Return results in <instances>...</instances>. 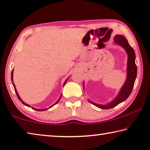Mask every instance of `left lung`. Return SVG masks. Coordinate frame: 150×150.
Masks as SVG:
<instances>
[{
	"label": "left lung",
	"mask_w": 150,
	"mask_h": 150,
	"mask_svg": "<svg viewBox=\"0 0 150 150\" xmlns=\"http://www.w3.org/2000/svg\"><path fill=\"white\" fill-rule=\"evenodd\" d=\"M115 42L116 44L121 45L128 54V64H127V78L126 82L122 87L120 93L116 96L115 100L107 105H98L92 101L89 100L93 105L102 109H110L115 107L118 104L123 102L127 98L132 91L134 82H135L137 75V66L135 63L136 55L134 50L128 44L127 40L122 35H116L115 37ZM84 87V86H83Z\"/></svg>",
	"instance_id": "8db88e82"
}]
</instances>
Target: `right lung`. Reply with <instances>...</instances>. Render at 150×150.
<instances>
[{
    "label": "right lung",
    "instance_id": "obj_1",
    "mask_svg": "<svg viewBox=\"0 0 150 150\" xmlns=\"http://www.w3.org/2000/svg\"><path fill=\"white\" fill-rule=\"evenodd\" d=\"M12 77H13V70H12V73H11V80H12V81H13V78H12ZM67 80H66L65 81V83H63V85H65V83H66V82H67ZM12 85H13V86H14V90H15V92H16V95H17V96H18V99L20 100V101H21V102H22V104H23V105H26V106H29V107H30V106L29 105H28V104H26V103H25L24 102V101H22V100L21 99V98H20V96H19V95H18V93H17V91H16V87H15V85H14V83H12ZM62 95H61V96H60V98H59V100H58L57 101V102L56 103H54V105H53L52 106H50V108H51V107H52V106H54L55 105H56V104L57 103H58V102H59V100H60V98H61V97H62ZM32 109H34V110H38V111H44V110H47V108H45V109H37V108H33V107H32Z\"/></svg>",
    "mask_w": 150,
    "mask_h": 150
}]
</instances>
